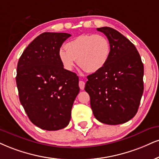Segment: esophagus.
<instances>
[{"label":"esophagus","mask_w":159,"mask_h":159,"mask_svg":"<svg viewBox=\"0 0 159 159\" xmlns=\"http://www.w3.org/2000/svg\"><path fill=\"white\" fill-rule=\"evenodd\" d=\"M85 82L82 81V80H80V83H79V86H80V89L81 90H83L85 89Z\"/></svg>","instance_id":"1"}]
</instances>
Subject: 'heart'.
<instances>
[{
	"instance_id": "heart-1",
	"label": "heart",
	"mask_w": 159,
	"mask_h": 159,
	"mask_svg": "<svg viewBox=\"0 0 159 159\" xmlns=\"http://www.w3.org/2000/svg\"><path fill=\"white\" fill-rule=\"evenodd\" d=\"M64 49L59 51V58L63 67L73 69L78 65L85 71L93 73L106 65L111 55V47L108 39L102 34H81L68 41Z\"/></svg>"
}]
</instances>
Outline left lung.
<instances>
[{
    "mask_svg": "<svg viewBox=\"0 0 159 159\" xmlns=\"http://www.w3.org/2000/svg\"><path fill=\"white\" fill-rule=\"evenodd\" d=\"M111 43L109 60L104 67L87 76L89 93L95 118L107 125H119L134 118L144 91V66L136 48L118 31L97 28Z\"/></svg>",
    "mask_w": 159,
    "mask_h": 159,
    "instance_id": "obj_1",
    "label": "left lung"
}]
</instances>
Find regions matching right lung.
<instances>
[{
	"label": "right lung",
	"instance_id": "add662e5",
	"mask_svg": "<svg viewBox=\"0 0 159 159\" xmlns=\"http://www.w3.org/2000/svg\"><path fill=\"white\" fill-rule=\"evenodd\" d=\"M68 33L44 32L26 47L17 66L19 99L29 119L46 130L69 124L71 108L80 91L79 77L64 69L59 51Z\"/></svg>",
	"mask_w": 159,
	"mask_h": 159
}]
</instances>
